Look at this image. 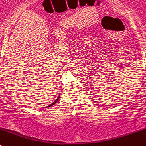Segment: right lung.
<instances>
[{"instance_id":"add662e5","label":"right lung","mask_w":146,"mask_h":146,"mask_svg":"<svg viewBox=\"0 0 146 146\" xmlns=\"http://www.w3.org/2000/svg\"><path fill=\"white\" fill-rule=\"evenodd\" d=\"M59 98H60V94H59V96H58V98H57V99H56V100H55V101L53 102H52V104H50V105H49L48 106H46V107H45V108H48V107H50V106H52V105H54V104H56V102H57L58 101V100H59Z\"/></svg>"}]
</instances>
